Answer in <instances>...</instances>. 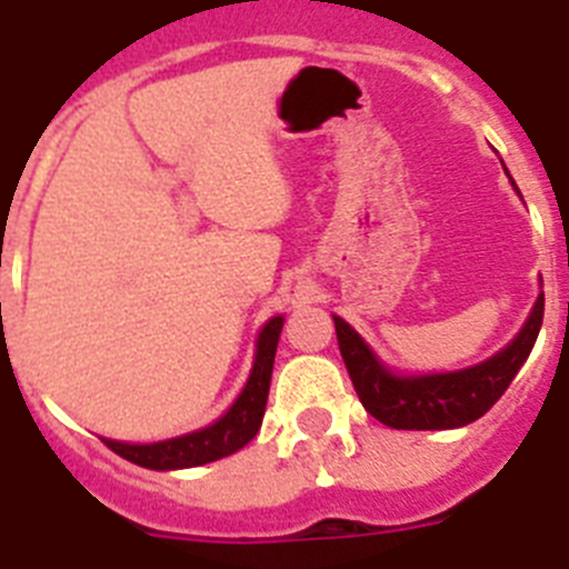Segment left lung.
<instances>
[{
	"label": "left lung",
	"mask_w": 569,
	"mask_h": 569,
	"mask_svg": "<svg viewBox=\"0 0 569 569\" xmlns=\"http://www.w3.org/2000/svg\"><path fill=\"white\" fill-rule=\"evenodd\" d=\"M541 319H545V290L521 333L492 359L456 373L393 376L376 361L359 333L333 316L341 359L359 401L367 413L393 430H450L481 419L501 399L519 373V367L527 361L539 339Z\"/></svg>",
	"instance_id": "obj_1"
}]
</instances>
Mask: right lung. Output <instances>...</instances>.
Listing matches in <instances>:
<instances>
[{
  "label": "right lung",
  "instance_id": "obj_1",
  "mask_svg": "<svg viewBox=\"0 0 569 569\" xmlns=\"http://www.w3.org/2000/svg\"><path fill=\"white\" fill-rule=\"evenodd\" d=\"M281 325H284V319L273 316L261 328L248 385H244L239 399L233 401V407L216 425L204 427V430H196V433L179 436V439L156 441V445H124V441L110 439H104V445L116 456H122V459L133 461L139 467H150V470H179V467L208 465V461L224 459V456L241 450V447L259 433L261 427Z\"/></svg>",
  "mask_w": 569,
  "mask_h": 569
}]
</instances>
